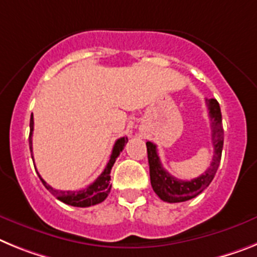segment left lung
Here are the masks:
<instances>
[{
	"label": "left lung",
	"instance_id": "1",
	"mask_svg": "<svg viewBox=\"0 0 257 257\" xmlns=\"http://www.w3.org/2000/svg\"><path fill=\"white\" fill-rule=\"evenodd\" d=\"M206 104L208 107L209 119H211L213 158H212L211 166L199 177L193 178L190 181H184V180L169 175L160 163L156 145H154L153 142H146L147 158H149V166H150L151 186L156 195L164 202L180 203L193 199L196 195H199L206 187H208L217 172L218 164L221 160L222 145H224L221 110H220L218 102L213 98L206 99Z\"/></svg>",
	"mask_w": 257,
	"mask_h": 257
}]
</instances>
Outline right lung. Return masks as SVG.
Returning a JSON list of instances; mask_svg holds the SVG:
<instances>
[{"instance_id":"obj_1","label":"right lung","mask_w":257,"mask_h":257,"mask_svg":"<svg viewBox=\"0 0 257 257\" xmlns=\"http://www.w3.org/2000/svg\"><path fill=\"white\" fill-rule=\"evenodd\" d=\"M30 149H31V155H32V132H33V115H31V122H30ZM128 142V138L121 137L119 138L117 141L115 142L112 149V154L110 156V160L107 163L106 168L102 172L101 176H98V178L95 180L93 184H90L89 186H86L85 189L82 190H55L49 184H46V181H44L41 178V176L39 175L40 180L44 184V186L50 191L53 195L57 196V199H59L61 202L66 203L68 206L73 207H90L98 204V203H102L107 198V195L110 194L111 190V168H112L113 163H115L116 158L120 155V153L122 151L125 144ZM33 158V156H32Z\"/></svg>"}]
</instances>
